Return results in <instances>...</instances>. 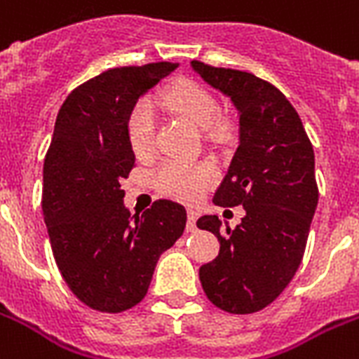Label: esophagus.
Wrapping results in <instances>:
<instances>
[{
  "instance_id": "34e87169",
  "label": "esophagus",
  "mask_w": 359,
  "mask_h": 359,
  "mask_svg": "<svg viewBox=\"0 0 359 359\" xmlns=\"http://www.w3.org/2000/svg\"><path fill=\"white\" fill-rule=\"evenodd\" d=\"M197 217H199V214H197L195 210H188V223H186V230H188V232H195V230H197V226H195Z\"/></svg>"
}]
</instances>
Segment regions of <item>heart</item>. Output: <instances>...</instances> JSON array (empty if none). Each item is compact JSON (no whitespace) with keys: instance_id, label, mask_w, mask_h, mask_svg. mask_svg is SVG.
Here are the masks:
<instances>
[{"instance_id":"b5f03b06","label":"heart","mask_w":359,"mask_h":359,"mask_svg":"<svg viewBox=\"0 0 359 359\" xmlns=\"http://www.w3.org/2000/svg\"><path fill=\"white\" fill-rule=\"evenodd\" d=\"M160 101L194 127L208 130L212 138L223 136L225 127L219 119V103L205 86L191 81H177L162 92ZM127 142L136 158H145L153 153V116L145 103L136 104L127 119ZM212 177L208 165L168 160L153 173V184L173 199L195 201L212 184Z\"/></svg>"}]
</instances>
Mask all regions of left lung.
Here are the masks:
<instances>
[{
	"mask_svg": "<svg viewBox=\"0 0 359 359\" xmlns=\"http://www.w3.org/2000/svg\"><path fill=\"white\" fill-rule=\"evenodd\" d=\"M191 68L230 97L240 114V145L214 195L217 206H243L245 217L221 232L217 215L197 226L219 240L217 258L199 269L212 304L229 313H255L285 290L304 256L319 189L316 156L297 110L280 90L247 72Z\"/></svg>",
	"mask_w": 359,
	"mask_h": 359,
	"instance_id": "8db88e82",
	"label": "left lung"
}]
</instances>
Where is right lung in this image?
Returning a JSON list of instances; mask_svg holds the SVG:
<instances>
[{
  "label": "right lung",
  "mask_w": 359,
  "mask_h": 359,
  "mask_svg": "<svg viewBox=\"0 0 359 359\" xmlns=\"http://www.w3.org/2000/svg\"><path fill=\"white\" fill-rule=\"evenodd\" d=\"M173 62L103 72L66 97L43 160V221L64 282L92 310L119 313L149 290L160 255L186 226L184 206L154 201L125 208L121 180L134 168L127 119Z\"/></svg>",
  "instance_id": "add662e5"
}]
</instances>
